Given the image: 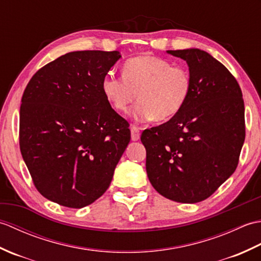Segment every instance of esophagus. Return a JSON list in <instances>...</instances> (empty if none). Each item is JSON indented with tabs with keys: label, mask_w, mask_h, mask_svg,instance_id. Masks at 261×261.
I'll use <instances>...</instances> for the list:
<instances>
[{
	"label": "esophagus",
	"mask_w": 261,
	"mask_h": 261,
	"mask_svg": "<svg viewBox=\"0 0 261 261\" xmlns=\"http://www.w3.org/2000/svg\"><path fill=\"white\" fill-rule=\"evenodd\" d=\"M131 139L134 141L140 139V129L136 125H131Z\"/></svg>",
	"instance_id": "34e87169"
}]
</instances>
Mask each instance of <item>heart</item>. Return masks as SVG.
Here are the masks:
<instances>
[{"instance_id":"1","label":"heart","mask_w":261,"mask_h":261,"mask_svg":"<svg viewBox=\"0 0 261 261\" xmlns=\"http://www.w3.org/2000/svg\"><path fill=\"white\" fill-rule=\"evenodd\" d=\"M102 92L115 111L126 112L131 104L136 121H167L178 114L191 96L193 79L182 66H173L169 60L142 55L125 60L122 77L107 75Z\"/></svg>"}]
</instances>
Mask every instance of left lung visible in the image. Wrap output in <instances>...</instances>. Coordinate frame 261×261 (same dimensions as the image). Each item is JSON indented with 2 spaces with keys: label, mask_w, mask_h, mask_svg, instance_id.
Returning a JSON list of instances; mask_svg holds the SVG:
<instances>
[{
  "label": "left lung",
  "mask_w": 261,
  "mask_h": 261,
  "mask_svg": "<svg viewBox=\"0 0 261 261\" xmlns=\"http://www.w3.org/2000/svg\"><path fill=\"white\" fill-rule=\"evenodd\" d=\"M167 53L186 60L193 88L178 114L142 132L147 175L160 195L197 203L234 173L246 138L245 103L234 76L206 51Z\"/></svg>",
  "instance_id": "8db88e82"
}]
</instances>
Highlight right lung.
<instances>
[{
	"mask_svg": "<svg viewBox=\"0 0 261 261\" xmlns=\"http://www.w3.org/2000/svg\"><path fill=\"white\" fill-rule=\"evenodd\" d=\"M120 57L119 51L68 53L28 83L20 107V150L33 184L49 201L81 208L111 184L130 129L101 85Z\"/></svg>",
	"mask_w": 261,
	"mask_h": 261,
	"instance_id": "obj_1",
	"label": "right lung"
}]
</instances>
